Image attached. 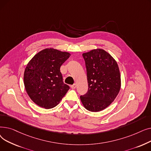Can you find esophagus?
Returning <instances> with one entry per match:
<instances>
[{"label": "esophagus", "mask_w": 151, "mask_h": 151, "mask_svg": "<svg viewBox=\"0 0 151 151\" xmlns=\"http://www.w3.org/2000/svg\"><path fill=\"white\" fill-rule=\"evenodd\" d=\"M70 87L71 88V89H75V88H76V84H73V85H71Z\"/></svg>", "instance_id": "1"}]
</instances>
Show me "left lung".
I'll return each instance as SVG.
<instances>
[{"label":"left lung","mask_w":151,"mask_h":151,"mask_svg":"<svg viewBox=\"0 0 151 151\" xmlns=\"http://www.w3.org/2000/svg\"><path fill=\"white\" fill-rule=\"evenodd\" d=\"M87 70L88 91L80 99L84 108L99 112L114 100L121 89L120 71L116 60L103 49L83 54Z\"/></svg>","instance_id":"1"}]
</instances>
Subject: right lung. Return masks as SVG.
I'll return each instance as SVG.
<instances>
[{"label": "right lung", "instance_id": "right-lung-1", "mask_svg": "<svg viewBox=\"0 0 151 151\" xmlns=\"http://www.w3.org/2000/svg\"><path fill=\"white\" fill-rule=\"evenodd\" d=\"M70 56L68 52L51 47L39 51L28 62L24 84L30 99L39 106L55 107L69 90L63 83L60 68Z\"/></svg>", "mask_w": 151, "mask_h": 151}]
</instances>
